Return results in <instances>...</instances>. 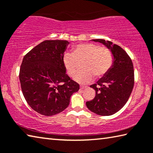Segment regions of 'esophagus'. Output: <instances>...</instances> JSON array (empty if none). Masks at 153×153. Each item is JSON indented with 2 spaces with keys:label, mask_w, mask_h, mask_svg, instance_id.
I'll return each mask as SVG.
<instances>
[{
  "label": "esophagus",
  "mask_w": 153,
  "mask_h": 153,
  "mask_svg": "<svg viewBox=\"0 0 153 153\" xmlns=\"http://www.w3.org/2000/svg\"><path fill=\"white\" fill-rule=\"evenodd\" d=\"M88 88L87 86H82V85H81V86H80V89H81V90L86 89V88Z\"/></svg>",
  "instance_id": "esophagus-1"
}]
</instances>
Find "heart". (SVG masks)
<instances>
[{
    "label": "heart",
    "instance_id": "1",
    "mask_svg": "<svg viewBox=\"0 0 153 153\" xmlns=\"http://www.w3.org/2000/svg\"><path fill=\"white\" fill-rule=\"evenodd\" d=\"M83 62L84 69L77 73L74 79L82 84L91 81L93 76L99 78L109 71L113 64V55L109 49L94 44H81L74 48L73 53H67L63 64L69 76H74Z\"/></svg>",
    "mask_w": 153,
    "mask_h": 153
}]
</instances>
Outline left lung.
Here are the masks:
<instances>
[{"label": "left lung", "mask_w": 153, "mask_h": 153, "mask_svg": "<svg viewBox=\"0 0 153 153\" xmlns=\"http://www.w3.org/2000/svg\"><path fill=\"white\" fill-rule=\"evenodd\" d=\"M107 46L114 56L113 66L104 77L90 87L95 90L94 99L86 102L92 112L108 116L117 113L128 101L134 84L132 61L128 53L117 45L103 39H94Z\"/></svg>", "instance_id": "1"}]
</instances>
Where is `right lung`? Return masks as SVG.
Instances as JSON below:
<instances>
[{"instance_id":"obj_1","label":"right lung","mask_w":153,"mask_h":153,"mask_svg":"<svg viewBox=\"0 0 153 153\" xmlns=\"http://www.w3.org/2000/svg\"><path fill=\"white\" fill-rule=\"evenodd\" d=\"M67 40H45L24 56L19 70L21 88L32 109L45 116L68 107L79 85L66 74L63 64Z\"/></svg>"}]
</instances>
